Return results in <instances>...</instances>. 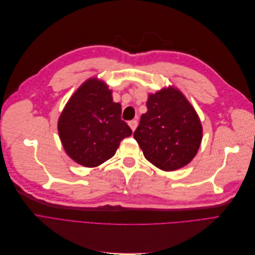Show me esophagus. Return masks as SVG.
I'll use <instances>...</instances> for the list:
<instances>
[{"label":"esophagus","mask_w":255,"mask_h":255,"mask_svg":"<svg viewBox=\"0 0 255 255\" xmlns=\"http://www.w3.org/2000/svg\"><path fill=\"white\" fill-rule=\"evenodd\" d=\"M128 126L131 128V130L134 131L136 129L137 126H138V121L137 120H130V121H128Z\"/></svg>","instance_id":"1"}]
</instances>
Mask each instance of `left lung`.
Instances as JSON below:
<instances>
[{"mask_svg": "<svg viewBox=\"0 0 255 255\" xmlns=\"http://www.w3.org/2000/svg\"><path fill=\"white\" fill-rule=\"evenodd\" d=\"M147 112L134 132L148 162L164 171L188 165L202 140V126L195 109L177 88L169 86L148 94Z\"/></svg>", "mask_w": 255, "mask_h": 255, "instance_id": "1", "label": "left lung"}]
</instances>
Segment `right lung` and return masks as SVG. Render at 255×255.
<instances>
[{"label":"right lung","instance_id":"obj_1","mask_svg":"<svg viewBox=\"0 0 255 255\" xmlns=\"http://www.w3.org/2000/svg\"><path fill=\"white\" fill-rule=\"evenodd\" d=\"M65 152L84 167H98L115 154L131 129L121 120V105L112 90L98 79L85 81L71 95L58 120Z\"/></svg>","mask_w":255,"mask_h":255}]
</instances>
